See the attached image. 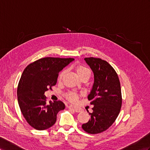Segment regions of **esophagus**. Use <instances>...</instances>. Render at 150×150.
<instances>
[{"label":"esophagus","instance_id":"obj_1","mask_svg":"<svg viewBox=\"0 0 150 150\" xmlns=\"http://www.w3.org/2000/svg\"><path fill=\"white\" fill-rule=\"evenodd\" d=\"M68 108H70V109H71V110H72L75 111V112H77V113H79V112H81V111H82V110L80 109V108H77V107L74 106H73V105L69 106H68Z\"/></svg>","mask_w":150,"mask_h":150}]
</instances>
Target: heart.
I'll list each match as a JSON object with an SVG mask.
<instances>
[{
	"label": "heart",
	"instance_id": "heart-1",
	"mask_svg": "<svg viewBox=\"0 0 150 150\" xmlns=\"http://www.w3.org/2000/svg\"><path fill=\"white\" fill-rule=\"evenodd\" d=\"M75 70H76V74H77L78 76L80 78H81L82 76L85 75L87 74H91V72H90V70H89V69L86 68V67L82 66V65H79V66L76 67ZM65 72H66V71L63 70L60 73L59 76H58V80H61V79H62L63 76H64V75L65 74ZM64 96L69 101L72 102V103H75L78 101L79 98V94L75 93V92L70 91L65 94Z\"/></svg>",
	"mask_w": 150,
	"mask_h": 150
}]
</instances>
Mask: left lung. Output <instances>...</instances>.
I'll return each instance as SVG.
<instances>
[{
	"mask_svg": "<svg viewBox=\"0 0 150 150\" xmlns=\"http://www.w3.org/2000/svg\"><path fill=\"white\" fill-rule=\"evenodd\" d=\"M94 73V82L88 99L93 105L91 120L82 125L89 134L105 131L116 120L120 112L122 98L120 83L114 68L107 61L98 57H86Z\"/></svg>",
	"mask_w": 150,
	"mask_h": 150,
	"instance_id": "obj_1",
	"label": "left lung"
}]
</instances>
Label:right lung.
<instances>
[{"label": "right lung", "mask_w": 150, "mask_h": 150, "mask_svg": "<svg viewBox=\"0 0 150 150\" xmlns=\"http://www.w3.org/2000/svg\"><path fill=\"white\" fill-rule=\"evenodd\" d=\"M74 58L46 57L29 64L18 83L17 96L26 122L38 130L47 129L56 122L57 114L65 108L61 101L47 102L44 93L57 82L59 73Z\"/></svg>", "instance_id": "obj_1"}]
</instances>
